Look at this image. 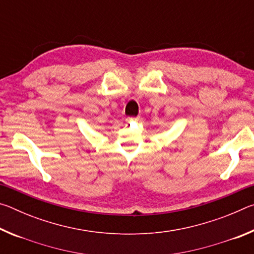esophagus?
<instances>
[{"label": "esophagus", "mask_w": 254, "mask_h": 254, "mask_svg": "<svg viewBox=\"0 0 254 254\" xmlns=\"http://www.w3.org/2000/svg\"><path fill=\"white\" fill-rule=\"evenodd\" d=\"M137 120H139V118H127V123H131L133 121H137Z\"/></svg>", "instance_id": "obj_1"}]
</instances>
